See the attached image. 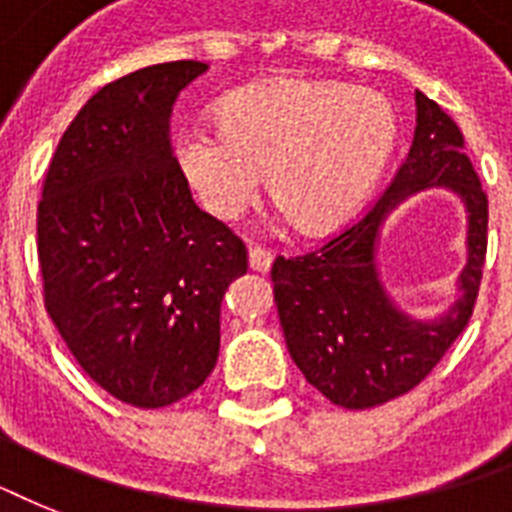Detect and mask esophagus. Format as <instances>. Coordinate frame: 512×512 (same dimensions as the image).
Segmentation results:
<instances>
[{
  "label": "esophagus",
  "instance_id": "obj_1",
  "mask_svg": "<svg viewBox=\"0 0 512 512\" xmlns=\"http://www.w3.org/2000/svg\"><path fill=\"white\" fill-rule=\"evenodd\" d=\"M271 263H273V257L268 249L263 247H249V268L255 273H268L271 271Z\"/></svg>",
  "mask_w": 512,
  "mask_h": 512
}]
</instances>
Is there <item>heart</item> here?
I'll return each mask as SVG.
<instances>
[{
    "instance_id": "1",
    "label": "heart",
    "mask_w": 512,
    "mask_h": 512,
    "mask_svg": "<svg viewBox=\"0 0 512 512\" xmlns=\"http://www.w3.org/2000/svg\"><path fill=\"white\" fill-rule=\"evenodd\" d=\"M217 130L175 135L180 172L217 220H236L268 191L305 231L345 223L372 193L396 146V114L380 92L342 82L265 79L228 92Z\"/></svg>"
}]
</instances>
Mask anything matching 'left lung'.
<instances>
[{
	"label": "left lung",
	"mask_w": 512,
	"mask_h": 512,
	"mask_svg": "<svg viewBox=\"0 0 512 512\" xmlns=\"http://www.w3.org/2000/svg\"><path fill=\"white\" fill-rule=\"evenodd\" d=\"M414 103L412 148L380 201L321 249L276 257L271 268L289 356L313 388L345 409L380 406L420 385L468 327L481 284L489 201L460 127L420 90ZM430 187L454 192L466 207V265L455 303L433 320H417L384 287L376 249L384 220Z\"/></svg>",
	"instance_id": "8db88e82"
}]
</instances>
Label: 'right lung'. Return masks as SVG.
<instances>
[{
	"instance_id": "1",
	"label": "right lung",
	"mask_w": 512,
	"mask_h": 512,
	"mask_svg": "<svg viewBox=\"0 0 512 512\" xmlns=\"http://www.w3.org/2000/svg\"><path fill=\"white\" fill-rule=\"evenodd\" d=\"M201 60L106 84L68 124L36 215L44 303L84 372L124 404L170 406L207 380L220 305L247 249L191 199L170 140Z\"/></svg>"
}]
</instances>
